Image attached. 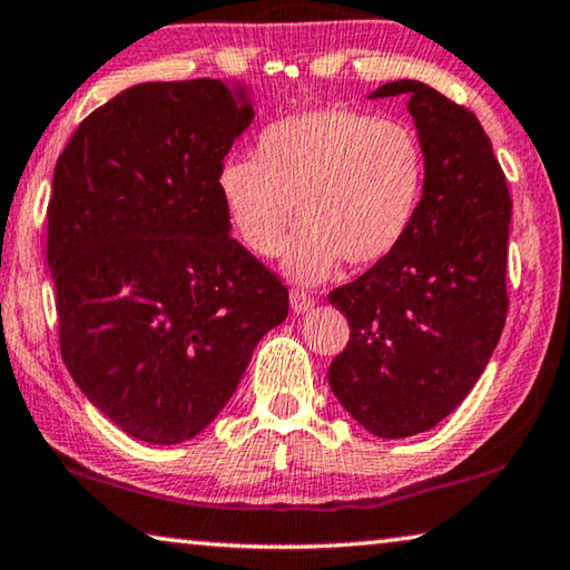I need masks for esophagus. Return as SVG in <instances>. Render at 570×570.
I'll return each instance as SVG.
<instances>
[{
    "mask_svg": "<svg viewBox=\"0 0 570 570\" xmlns=\"http://www.w3.org/2000/svg\"><path fill=\"white\" fill-rule=\"evenodd\" d=\"M288 299H292V309H294L296 314L309 312L312 306H314V296L306 294L304 288H292V294H288Z\"/></svg>",
    "mask_w": 570,
    "mask_h": 570,
    "instance_id": "esophagus-1",
    "label": "esophagus"
}]
</instances>
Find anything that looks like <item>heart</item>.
<instances>
[{
    "instance_id": "1",
    "label": "heart",
    "mask_w": 570,
    "mask_h": 570,
    "mask_svg": "<svg viewBox=\"0 0 570 570\" xmlns=\"http://www.w3.org/2000/svg\"><path fill=\"white\" fill-rule=\"evenodd\" d=\"M218 195L243 246L282 253L299 282H322L340 261L370 266L401 246L421 210L426 149L409 124L355 108H314L271 121L256 157H228Z\"/></svg>"
}]
</instances>
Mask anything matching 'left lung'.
Listing matches in <instances>:
<instances>
[{
  "mask_svg": "<svg viewBox=\"0 0 570 570\" xmlns=\"http://www.w3.org/2000/svg\"><path fill=\"white\" fill-rule=\"evenodd\" d=\"M401 94L426 149L421 210L391 256L327 296L350 324L330 387L381 439L429 431L466 399L510 306L512 200L490 137L469 108L419 80L370 98Z\"/></svg>",
  "mask_w": 570,
  "mask_h": 570,
  "instance_id": "1",
  "label": "left lung"
}]
</instances>
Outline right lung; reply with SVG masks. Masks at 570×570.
<instances>
[{"instance_id":"obj_1","label":"right lung","mask_w":570,"mask_h":570,"mask_svg":"<svg viewBox=\"0 0 570 570\" xmlns=\"http://www.w3.org/2000/svg\"><path fill=\"white\" fill-rule=\"evenodd\" d=\"M250 119L223 80L141 83L80 121L52 175L62 363L149 444L197 436L288 314V288L230 236L215 185Z\"/></svg>"}]
</instances>
